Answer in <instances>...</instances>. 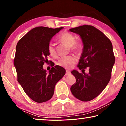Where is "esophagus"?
<instances>
[{
    "label": "esophagus",
    "mask_w": 126,
    "mask_h": 126,
    "mask_svg": "<svg viewBox=\"0 0 126 126\" xmlns=\"http://www.w3.org/2000/svg\"><path fill=\"white\" fill-rule=\"evenodd\" d=\"M70 71H69V70H66V76H68V75H70Z\"/></svg>",
    "instance_id": "esophagus-1"
}]
</instances>
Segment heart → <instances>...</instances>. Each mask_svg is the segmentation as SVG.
Masks as SVG:
<instances>
[{"mask_svg":"<svg viewBox=\"0 0 126 126\" xmlns=\"http://www.w3.org/2000/svg\"><path fill=\"white\" fill-rule=\"evenodd\" d=\"M59 40L61 42L68 45L70 46L72 51L75 52H79L81 49V44L79 42L76 41V38L73 34L69 32H64L59 37ZM48 51L51 56L56 55V50L54 44L50 43L48 45ZM77 61V58L74 56L63 57L57 61L58 65L63 68L69 69L72 68Z\"/></svg>","mask_w":126,"mask_h":126,"instance_id":"obj_1","label":"heart"}]
</instances>
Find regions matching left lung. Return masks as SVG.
<instances>
[{
  "label": "left lung",
  "mask_w": 126,
  "mask_h": 126,
  "mask_svg": "<svg viewBox=\"0 0 126 126\" xmlns=\"http://www.w3.org/2000/svg\"><path fill=\"white\" fill-rule=\"evenodd\" d=\"M69 31L80 35L83 43L77 67L82 70L89 67L88 73L72 70L76 80L70 91L80 100H92L100 94L111 79L115 61L112 44L101 31L92 26H81Z\"/></svg>",
  "instance_id": "8db88e82"
}]
</instances>
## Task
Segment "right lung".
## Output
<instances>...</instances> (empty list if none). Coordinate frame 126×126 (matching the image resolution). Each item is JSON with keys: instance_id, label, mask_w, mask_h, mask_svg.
I'll return each mask as SVG.
<instances>
[{"instance_id": "right-lung-1", "label": "right lung", "mask_w": 126, "mask_h": 126, "mask_svg": "<svg viewBox=\"0 0 126 126\" xmlns=\"http://www.w3.org/2000/svg\"><path fill=\"white\" fill-rule=\"evenodd\" d=\"M63 29L35 27L17 44L14 65L18 81L27 95L37 103L45 102L52 97L55 85L66 73L58 65L48 73L43 68L44 63L49 62L48 45L50 40Z\"/></svg>"}]
</instances>
